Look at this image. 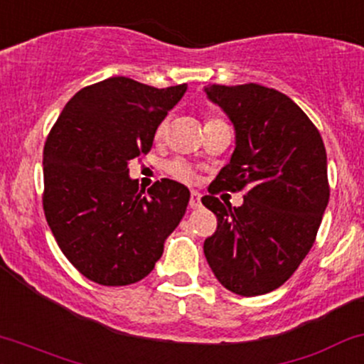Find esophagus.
I'll list each match as a JSON object with an SVG mask.
<instances>
[{
  "instance_id": "obj_1",
  "label": "esophagus",
  "mask_w": 364,
  "mask_h": 364,
  "mask_svg": "<svg viewBox=\"0 0 364 364\" xmlns=\"http://www.w3.org/2000/svg\"><path fill=\"white\" fill-rule=\"evenodd\" d=\"M188 205L191 207V209H198V207L202 205V202H200V193H197V191H191Z\"/></svg>"
}]
</instances>
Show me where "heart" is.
Instances as JSON below:
<instances>
[{"mask_svg":"<svg viewBox=\"0 0 364 364\" xmlns=\"http://www.w3.org/2000/svg\"><path fill=\"white\" fill-rule=\"evenodd\" d=\"M207 121H214V117L207 119ZM166 131H167V119H162V121L157 124V127H155V131H154L155 141H162L164 136H166ZM166 171H167V174L171 176V178L178 179V181H181V183H191V181H193V174H191L190 167L186 166V164L183 161H178V159L167 164Z\"/></svg>","mask_w":364,"mask_h":364,"instance_id":"heart-1","label":"heart"}]
</instances>
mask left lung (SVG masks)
<instances>
[{
  "mask_svg": "<svg viewBox=\"0 0 364 364\" xmlns=\"http://www.w3.org/2000/svg\"><path fill=\"white\" fill-rule=\"evenodd\" d=\"M207 95L230 115L237 149L202 203L218 218L203 254L223 287L243 297L278 289L316 240L330 198L326 150L311 119L287 95L261 85H210ZM218 188L245 191L240 208Z\"/></svg>",
  "mask_w": 364,
  "mask_h": 364,
  "instance_id": "left-lung-1",
  "label": "left lung"
}]
</instances>
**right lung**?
I'll return each instance as SVG.
<instances>
[{
    "label": "right lung",
    "instance_id": "obj_1",
    "mask_svg": "<svg viewBox=\"0 0 364 364\" xmlns=\"http://www.w3.org/2000/svg\"><path fill=\"white\" fill-rule=\"evenodd\" d=\"M186 91L129 77L82 87L63 107L43 150V209L60 250L91 282L136 283L154 269L190 191L161 179L149 191L129 164L149 154L154 131Z\"/></svg>",
    "mask_w": 364,
    "mask_h": 364
}]
</instances>
